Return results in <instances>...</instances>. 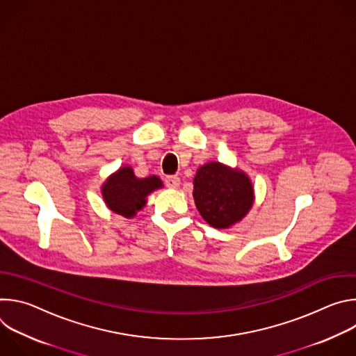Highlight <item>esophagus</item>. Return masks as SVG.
Listing matches in <instances>:
<instances>
[{
  "mask_svg": "<svg viewBox=\"0 0 356 356\" xmlns=\"http://www.w3.org/2000/svg\"><path fill=\"white\" fill-rule=\"evenodd\" d=\"M165 183L169 188H177L180 186V179L177 176H169V177H166Z\"/></svg>",
  "mask_w": 356,
  "mask_h": 356,
  "instance_id": "1",
  "label": "esophagus"
}]
</instances>
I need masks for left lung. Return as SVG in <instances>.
<instances>
[{
	"mask_svg": "<svg viewBox=\"0 0 356 356\" xmlns=\"http://www.w3.org/2000/svg\"><path fill=\"white\" fill-rule=\"evenodd\" d=\"M193 186V197L200 216L218 229L242 221L255 201L249 176L238 168H229L220 162L200 166Z\"/></svg>",
	"mask_w": 356,
	"mask_h": 356,
	"instance_id": "obj_1",
	"label": "left lung"
}]
</instances>
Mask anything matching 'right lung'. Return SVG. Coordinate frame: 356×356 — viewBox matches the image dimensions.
<instances>
[{"instance_id":"1","label":"right lung","mask_w":356,"mask_h":356,"mask_svg":"<svg viewBox=\"0 0 356 356\" xmlns=\"http://www.w3.org/2000/svg\"><path fill=\"white\" fill-rule=\"evenodd\" d=\"M163 187L158 176L136 177L131 166H122L101 186L106 206L124 218H134L146 206V197Z\"/></svg>"}]
</instances>
